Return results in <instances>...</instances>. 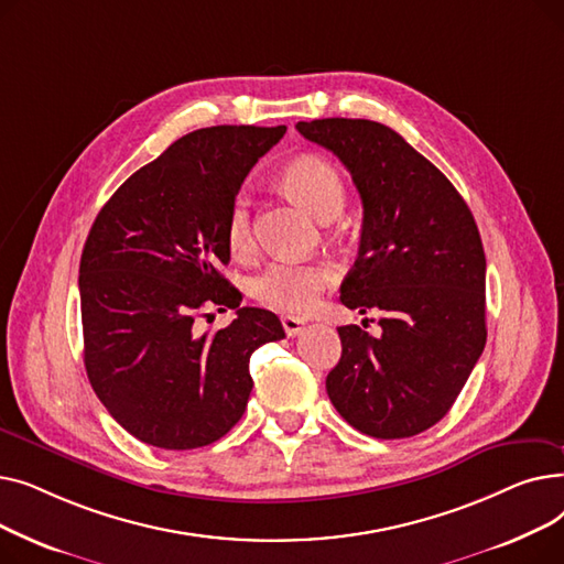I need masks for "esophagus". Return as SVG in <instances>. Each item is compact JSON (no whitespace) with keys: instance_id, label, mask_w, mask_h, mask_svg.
<instances>
[{"instance_id":"obj_1","label":"esophagus","mask_w":564,"mask_h":564,"mask_svg":"<svg viewBox=\"0 0 564 564\" xmlns=\"http://www.w3.org/2000/svg\"><path fill=\"white\" fill-rule=\"evenodd\" d=\"M281 322H283V329H285V334L292 338V336H297V334H302L304 332V319H300V317H294V315H283L281 317Z\"/></svg>"}]
</instances>
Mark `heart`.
<instances>
[{
  "label": "heart",
  "mask_w": 564,
  "mask_h": 564,
  "mask_svg": "<svg viewBox=\"0 0 564 564\" xmlns=\"http://www.w3.org/2000/svg\"><path fill=\"white\" fill-rule=\"evenodd\" d=\"M283 185L302 205L322 219L332 221L345 205V185L336 166L317 155L292 160L283 169ZM226 242L232 253L251 249V194L240 189L228 207ZM334 281V270L322 262L276 260L251 281L253 300L279 313H308L322 297L324 288Z\"/></svg>",
  "instance_id": "b5f03b06"
}]
</instances>
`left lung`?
Returning <instances> with one entry per match:
<instances>
[{
  "mask_svg": "<svg viewBox=\"0 0 564 564\" xmlns=\"http://www.w3.org/2000/svg\"><path fill=\"white\" fill-rule=\"evenodd\" d=\"M332 151L364 203L359 258L340 285L347 308H379L381 336L338 327L327 377L340 416L375 438H406L451 411L487 343L480 232L468 205L430 160L366 118L300 121Z\"/></svg>",
  "mask_w": 564,
  "mask_h": 564,
  "instance_id": "8db88e82",
  "label": "left lung"
}]
</instances>
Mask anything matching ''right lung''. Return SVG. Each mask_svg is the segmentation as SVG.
Returning <instances> with one entry per match:
<instances>
[{
	"label": "right lung",
	"instance_id": "right-lung-1",
	"mask_svg": "<svg viewBox=\"0 0 564 564\" xmlns=\"http://www.w3.org/2000/svg\"><path fill=\"white\" fill-rule=\"evenodd\" d=\"M285 126H215L173 141L102 205L79 260L84 366L113 421L148 446L192 451L242 419L251 354L285 338L281 319L240 306L217 267L226 217L253 164ZM207 305L238 317L200 335Z\"/></svg>",
	"mask_w": 564,
	"mask_h": 564
}]
</instances>
